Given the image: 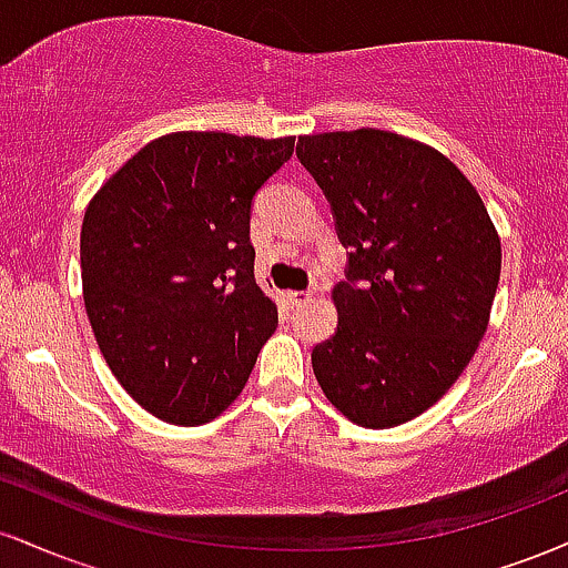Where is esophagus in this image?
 I'll use <instances>...</instances> for the list:
<instances>
[{
  "instance_id": "obj_1",
  "label": "esophagus",
  "mask_w": 568,
  "mask_h": 568,
  "mask_svg": "<svg viewBox=\"0 0 568 568\" xmlns=\"http://www.w3.org/2000/svg\"><path fill=\"white\" fill-rule=\"evenodd\" d=\"M312 296H315L312 291H288L285 293V302H288L291 306H302L306 302H312Z\"/></svg>"
}]
</instances>
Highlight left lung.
I'll use <instances>...</instances> for the list:
<instances>
[{"mask_svg": "<svg viewBox=\"0 0 568 568\" xmlns=\"http://www.w3.org/2000/svg\"><path fill=\"white\" fill-rule=\"evenodd\" d=\"M296 154L349 247V280L331 291L336 334L312 349V371L349 422L397 427L473 361L499 285V232L470 179L408 135H298Z\"/></svg>", "mask_w": 568, "mask_h": 568, "instance_id": "left-lung-1", "label": "left lung"}]
</instances>
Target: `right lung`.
Instances as JSON below:
<instances>
[{
    "instance_id": "1",
    "label": "right lung",
    "mask_w": 568,
    "mask_h": 568,
    "mask_svg": "<svg viewBox=\"0 0 568 568\" xmlns=\"http://www.w3.org/2000/svg\"><path fill=\"white\" fill-rule=\"evenodd\" d=\"M293 135H160L109 175L80 234L82 296L103 361L149 414L194 427L243 393L277 304L253 275L251 200Z\"/></svg>"
}]
</instances>
